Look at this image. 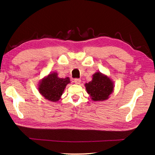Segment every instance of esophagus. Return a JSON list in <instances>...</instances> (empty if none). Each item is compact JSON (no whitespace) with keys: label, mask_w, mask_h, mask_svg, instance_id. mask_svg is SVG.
<instances>
[{"label":"esophagus","mask_w":155,"mask_h":155,"mask_svg":"<svg viewBox=\"0 0 155 155\" xmlns=\"http://www.w3.org/2000/svg\"><path fill=\"white\" fill-rule=\"evenodd\" d=\"M81 80L80 79V78H74V83L75 84H79L81 83Z\"/></svg>","instance_id":"esophagus-1"}]
</instances>
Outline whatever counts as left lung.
<instances>
[{
    "label": "left lung",
    "instance_id": "obj_1",
    "mask_svg": "<svg viewBox=\"0 0 155 155\" xmlns=\"http://www.w3.org/2000/svg\"><path fill=\"white\" fill-rule=\"evenodd\" d=\"M93 77V80L85 84L88 94L94 101H103L107 99L113 91V82L101 72H96Z\"/></svg>",
    "mask_w": 155,
    "mask_h": 155
}]
</instances>
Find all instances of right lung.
Wrapping results in <instances>:
<instances>
[{
  "label": "right lung",
  "instance_id": "right-lung-1",
  "mask_svg": "<svg viewBox=\"0 0 155 155\" xmlns=\"http://www.w3.org/2000/svg\"><path fill=\"white\" fill-rule=\"evenodd\" d=\"M70 83L69 78H61L57 73L49 74L43 78L38 86L39 93L46 99L52 102H57L61 98V95L67 86Z\"/></svg>",
  "mask_w": 155,
  "mask_h": 155
}]
</instances>
